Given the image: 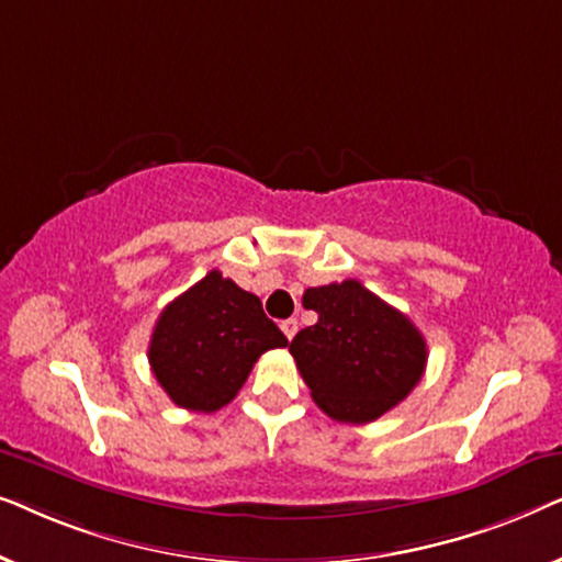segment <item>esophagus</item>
Returning a JSON list of instances; mask_svg holds the SVG:
<instances>
[{
    "label": "esophagus",
    "instance_id": "1",
    "mask_svg": "<svg viewBox=\"0 0 562 562\" xmlns=\"http://www.w3.org/2000/svg\"><path fill=\"white\" fill-rule=\"evenodd\" d=\"M281 329H283V335H286L289 340H291V337L296 335V329H299V322H296V319H283V322H281Z\"/></svg>",
    "mask_w": 562,
    "mask_h": 562
}]
</instances>
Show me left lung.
Here are the masks:
<instances>
[{"instance_id": "1", "label": "left lung", "mask_w": 562, "mask_h": 562, "mask_svg": "<svg viewBox=\"0 0 562 562\" xmlns=\"http://www.w3.org/2000/svg\"><path fill=\"white\" fill-rule=\"evenodd\" d=\"M302 304L319 319L289 352L327 417L366 425L409 396L425 373L427 342L406 314L356 279L306 289Z\"/></svg>"}]
</instances>
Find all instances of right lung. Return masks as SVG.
Here are the masks:
<instances>
[{
	"label": "right lung",
	"mask_w": 562,
	"mask_h": 562,
	"mask_svg": "<svg viewBox=\"0 0 562 562\" xmlns=\"http://www.w3.org/2000/svg\"><path fill=\"white\" fill-rule=\"evenodd\" d=\"M286 345L256 294L210 271L160 312L148 360L176 406L210 414L233 402L266 350Z\"/></svg>",
	"instance_id": "1"
}]
</instances>
